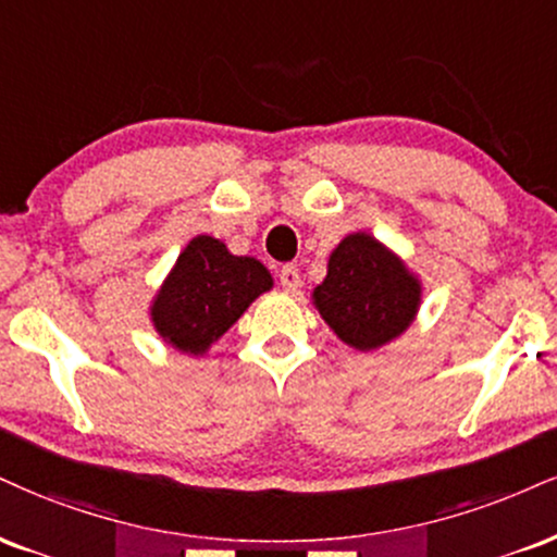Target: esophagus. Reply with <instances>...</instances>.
Instances as JSON below:
<instances>
[{
	"instance_id": "1",
	"label": "esophagus",
	"mask_w": 557,
	"mask_h": 557,
	"mask_svg": "<svg viewBox=\"0 0 557 557\" xmlns=\"http://www.w3.org/2000/svg\"><path fill=\"white\" fill-rule=\"evenodd\" d=\"M280 285H283L287 293H298L300 272H298L296 264H285L283 270H280Z\"/></svg>"
}]
</instances>
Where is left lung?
I'll list each match as a JSON object with an SVG mask.
<instances>
[{
  "instance_id": "8db88e82",
  "label": "left lung",
  "mask_w": 557,
  "mask_h": 557,
  "mask_svg": "<svg viewBox=\"0 0 557 557\" xmlns=\"http://www.w3.org/2000/svg\"><path fill=\"white\" fill-rule=\"evenodd\" d=\"M313 304L343 343L366 352L392 343L412 324L420 283L376 238L352 233L332 251Z\"/></svg>"
}]
</instances>
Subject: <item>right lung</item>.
<instances>
[{
  "instance_id": "1",
  "label": "right lung",
  "mask_w": 557,
  "mask_h": 557,
  "mask_svg": "<svg viewBox=\"0 0 557 557\" xmlns=\"http://www.w3.org/2000/svg\"><path fill=\"white\" fill-rule=\"evenodd\" d=\"M270 287L272 274L261 261L233 257L223 240L197 236L160 287L152 324L176 350L202 355Z\"/></svg>"
}]
</instances>
